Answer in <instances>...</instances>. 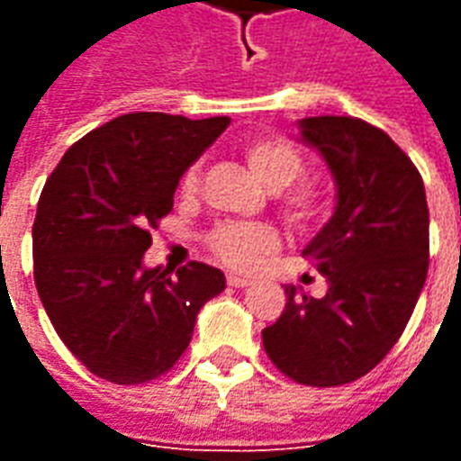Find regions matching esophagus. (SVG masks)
I'll return each instance as SVG.
<instances>
[{
  "label": "esophagus",
  "instance_id": "1",
  "mask_svg": "<svg viewBox=\"0 0 461 461\" xmlns=\"http://www.w3.org/2000/svg\"><path fill=\"white\" fill-rule=\"evenodd\" d=\"M227 284L234 286V289H244V286H249L251 281L244 279V276H237V274H230V276H227Z\"/></svg>",
  "mask_w": 461,
  "mask_h": 461
}]
</instances>
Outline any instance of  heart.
Listing matches in <instances>:
<instances>
[{"label": "heart", "instance_id": "obj_1", "mask_svg": "<svg viewBox=\"0 0 461 461\" xmlns=\"http://www.w3.org/2000/svg\"><path fill=\"white\" fill-rule=\"evenodd\" d=\"M244 160L251 172L271 190H284L291 182L303 175L306 160L301 150L284 135H251L241 145ZM200 185V167L192 165L182 175V192L192 194ZM284 212L296 224H309L319 217L321 202L311 185H292L284 192ZM210 249L220 257L227 267L234 269H251L257 267L264 254L276 249V231L269 224H244V221H221L210 231Z\"/></svg>", "mask_w": 461, "mask_h": 461}]
</instances>
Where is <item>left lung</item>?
Masks as SVG:
<instances>
[{
    "mask_svg": "<svg viewBox=\"0 0 461 461\" xmlns=\"http://www.w3.org/2000/svg\"><path fill=\"white\" fill-rule=\"evenodd\" d=\"M299 128L336 182V212L303 249L329 291L313 299L286 286V309L261 339L271 363L291 380L346 385L390 353L425 286V185L390 135L360 118L319 115Z\"/></svg>",
    "mask_w": 461,
    "mask_h": 461,
    "instance_id": "1",
    "label": "left lung"
}]
</instances>
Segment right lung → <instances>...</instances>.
Masks as SVG:
<instances>
[{
  "mask_svg": "<svg viewBox=\"0 0 461 461\" xmlns=\"http://www.w3.org/2000/svg\"><path fill=\"white\" fill-rule=\"evenodd\" d=\"M230 118L128 113L74 142L36 207L34 281L59 339L94 375L138 385L187 350L197 313L224 291L202 261L145 269L150 230Z\"/></svg>",
  "mask_w": 461,
  "mask_h": 461,
  "instance_id": "right-lung-1",
  "label": "right lung"
}]
</instances>
